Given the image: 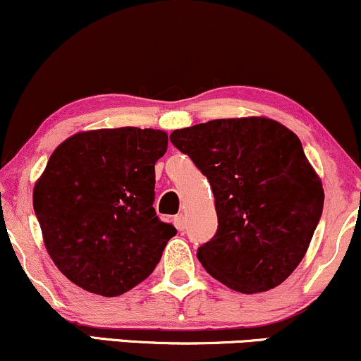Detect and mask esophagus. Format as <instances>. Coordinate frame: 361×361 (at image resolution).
<instances>
[{
	"label": "esophagus",
	"instance_id": "34e87169",
	"mask_svg": "<svg viewBox=\"0 0 361 361\" xmlns=\"http://www.w3.org/2000/svg\"><path fill=\"white\" fill-rule=\"evenodd\" d=\"M173 222H175V226H176V229L180 231V233H183L185 231V227H186V219L183 217V215H175V219H173Z\"/></svg>",
	"mask_w": 361,
	"mask_h": 361
}]
</instances>
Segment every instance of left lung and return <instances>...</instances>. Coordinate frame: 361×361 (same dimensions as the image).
I'll return each instance as SVG.
<instances>
[{"mask_svg":"<svg viewBox=\"0 0 361 361\" xmlns=\"http://www.w3.org/2000/svg\"><path fill=\"white\" fill-rule=\"evenodd\" d=\"M169 140L212 186L217 233L197 252L207 273L241 293L287 280L324 205L299 137L276 120L244 117L173 130Z\"/></svg>","mask_w":361,"mask_h":361,"instance_id":"obj_1","label":"left lung"}]
</instances>
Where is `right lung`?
Instances as JSON below:
<instances>
[{
	"instance_id": "right-lung-1",
	"label": "right lung",
	"mask_w": 361,
	"mask_h": 361,
	"mask_svg": "<svg viewBox=\"0 0 361 361\" xmlns=\"http://www.w3.org/2000/svg\"><path fill=\"white\" fill-rule=\"evenodd\" d=\"M168 134L120 127L78 132L57 146L34 188V210L54 264L82 290L117 297L146 280L171 224L154 204V164Z\"/></svg>"
}]
</instances>
